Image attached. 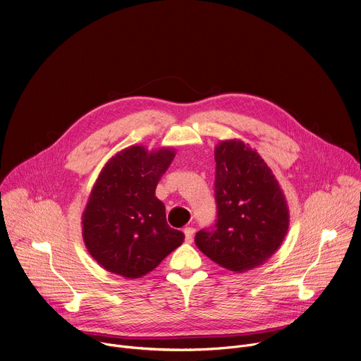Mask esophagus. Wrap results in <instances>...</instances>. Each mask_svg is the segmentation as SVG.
<instances>
[{"label": "esophagus", "instance_id": "34e87169", "mask_svg": "<svg viewBox=\"0 0 361 361\" xmlns=\"http://www.w3.org/2000/svg\"><path fill=\"white\" fill-rule=\"evenodd\" d=\"M194 233H195V230H194L192 227H185V228H184L185 243H192V238H194Z\"/></svg>", "mask_w": 361, "mask_h": 361}]
</instances>
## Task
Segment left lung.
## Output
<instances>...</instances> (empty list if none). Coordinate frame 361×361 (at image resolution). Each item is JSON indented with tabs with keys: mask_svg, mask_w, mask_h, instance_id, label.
I'll use <instances>...</instances> for the list:
<instances>
[{
	"mask_svg": "<svg viewBox=\"0 0 361 361\" xmlns=\"http://www.w3.org/2000/svg\"><path fill=\"white\" fill-rule=\"evenodd\" d=\"M216 223L195 234L197 247L219 266L243 273L267 262L288 230V207L271 170L238 140L216 147Z\"/></svg>",
	"mask_w": 361,
	"mask_h": 361,
	"instance_id": "obj_1",
	"label": "left lung"
}]
</instances>
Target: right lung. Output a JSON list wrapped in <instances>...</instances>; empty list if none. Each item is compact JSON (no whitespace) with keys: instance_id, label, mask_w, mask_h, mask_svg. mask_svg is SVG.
<instances>
[{"instance_id":"1","label":"right lung","mask_w":361,"mask_h":361,"mask_svg":"<svg viewBox=\"0 0 361 361\" xmlns=\"http://www.w3.org/2000/svg\"><path fill=\"white\" fill-rule=\"evenodd\" d=\"M174 156L171 148L148 152L133 145L99 173L82 214V237L107 271L138 279L183 243L184 234L167 224L164 204L156 197Z\"/></svg>"}]
</instances>
